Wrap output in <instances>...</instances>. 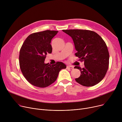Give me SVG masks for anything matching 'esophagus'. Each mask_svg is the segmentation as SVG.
<instances>
[{
    "instance_id": "obj_1",
    "label": "esophagus",
    "mask_w": 122,
    "mask_h": 122,
    "mask_svg": "<svg viewBox=\"0 0 122 122\" xmlns=\"http://www.w3.org/2000/svg\"><path fill=\"white\" fill-rule=\"evenodd\" d=\"M67 69H70L71 70H73L74 69V67L73 66H67Z\"/></svg>"
}]
</instances>
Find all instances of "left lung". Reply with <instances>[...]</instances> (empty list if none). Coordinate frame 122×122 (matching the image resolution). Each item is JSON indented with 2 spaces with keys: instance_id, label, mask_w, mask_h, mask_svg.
Wrapping results in <instances>:
<instances>
[{
  "instance_id": "8db88e82",
  "label": "left lung",
  "mask_w": 122,
  "mask_h": 122,
  "mask_svg": "<svg viewBox=\"0 0 122 122\" xmlns=\"http://www.w3.org/2000/svg\"><path fill=\"white\" fill-rule=\"evenodd\" d=\"M63 31L71 36L79 60L84 61L85 67L75 66L81 75L75 79L80 85L92 86L101 81L109 67V54L106 44L97 33L89 30H66Z\"/></svg>"
}]
</instances>
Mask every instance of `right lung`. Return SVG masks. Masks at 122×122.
I'll return each instance as SVG.
<instances>
[{
	"instance_id": "right-lung-1",
	"label": "right lung",
	"mask_w": 122,
	"mask_h": 122,
	"mask_svg": "<svg viewBox=\"0 0 122 122\" xmlns=\"http://www.w3.org/2000/svg\"><path fill=\"white\" fill-rule=\"evenodd\" d=\"M58 31L46 30L29 35L20 49L19 64L21 72L30 84L38 87H46L57 79L61 70L66 66L61 62L52 65L45 64L47 53L52 52L50 44Z\"/></svg>"
}]
</instances>
